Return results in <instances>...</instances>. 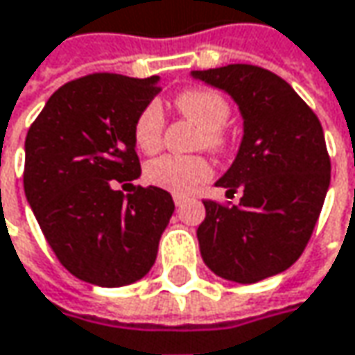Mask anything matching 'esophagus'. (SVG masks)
Here are the masks:
<instances>
[{"instance_id":"obj_1","label":"esophagus","mask_w":355,"mask_h":355,"mask_svg":"<svg viewBox=\"0 0 355 355\" xmlns=\"http://www.w3.org/2000/svg\"><path fill=\"white\" fill-rule=\"evenodd\" d=\"M173 200H175V205H177V207H182V205L187 202V197H182V195H175Z\"/></svg>"}]
</instances>
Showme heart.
Returning <instances> with one entry per match:
<instances>
[{
	"instance_id": "b5f03b06",
	"label": "heart",
	"mask_w": 355,
	"mask_h": 355,
	"mask_svg": "<svg viewBox=\"0 0 355 355\" xmlns=\"http://www.w3.org/2000/svg\"><path fill=\"white\" fill-rule=\"evenodd\" d=\"M175 106L182 116L191 118L202 128L198 136V146L209 150H225L229 146L227 122L231 118V106L227 98L217 90L209 88H191L175 98ZM164 132V112L160 104H146L132 124V140L136 148L153 155L162 144ZM211 164L200 155L180 157V155H162L150 160L144 166L146 182L158 189L171 191L175 195H189L211 177Z\"/></svg>"
}]
</instances>
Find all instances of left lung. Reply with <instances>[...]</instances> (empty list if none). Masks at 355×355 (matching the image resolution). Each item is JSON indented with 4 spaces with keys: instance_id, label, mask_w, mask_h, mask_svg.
Wrapping results in <instances>:
<instances>
[{
    "instance_id": "left-lung-1",
    "label": "left lung",
    "mask_w": 355,
    "mask_h": 355,
    "mask_svg": "<svg viewBox=\"0 0 355 355\" xmlns=\"http://www.w3.org/2000/svg\"><path fill=\"white\" fill-rule=\"evenodd\" d=\"M233 96L245 135L231 168L217 180L239 205L202 200L197 237L202 261L223 279L255 283L302 257L331 178L320 118L283 78L251 64L193 72Z\"/></svg>"
}]
</instances>
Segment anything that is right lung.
<instances>
[{"label":"right lung","mask_w":355,"mask_h":355,"mask_svg":"<svg viewBox=\"0 0 355 355\" xmlns=\"http://www.w3.org/2000/svg\"><path fill=\"white\" fill-rule=\"evenodd\" d=\"M160 92L157 76L98 72L58 88L26 136L24 191L58 261L100 287L142 279L175 213L158 187L122 189L140 177L132 124Z\"/></svg>","instance_id":"1"}]
</instances>
